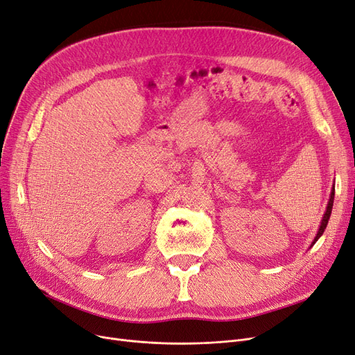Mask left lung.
Returning a JSON list of instances; mask_svg holds the SVG:
<instances>
[{"mask_svg": "<svg viewBox=\"0 0 355 355\" xmlns=\"http://www.w3.org/2000/svg\"><path fill=\"white\" fill-rule=\"evenodd\" d=\"M334 199H335V186L332 187V191H331V198H329V202H327V206H326V212L323 214V218H322V222H320V227H319V231L316 234V237H314L311 245L316 244V241L322 237L324 230H326V225L327 222H329V218H331V214H332V206H334ZM310 245V247H311Z\"/></svg>", "mask_w": 355, "mask_h": 355, "instance_id": "1", "label": "left lung"}]
</instances>
